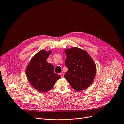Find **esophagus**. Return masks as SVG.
Returning a JSON list of instances; mask_svg holds the SVG:
<instances>
[{
    "label": "esophagus",
    "mask_w": 124,
    "mask_h": 124,
    "mask_svg": "<svg viewBox=\"0 0 124 124\" xmlns=\"http://www.w3.org/2000/svg\"><path fill=\"white\" fill-rule=\"evenodd\" d=\"M60 75H61V77H62V78H63V77H64V74H63V73H61L60 74Z\"/></svg>",
    "instance_id": "esophagus-1"
}]
</instances>
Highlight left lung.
<instances>
[{
	"instance_id": "1",
	"label": "left lung",
	"mask_w": 124,
	"mask_h": 124,
	"mask_svg": "<svg viewBox=\"0 0 124 124\" xmlns=\"http://www.w3.org/2000/svg\"><path fill=\"white\" fill-rule=\"evenodd\" d=\"M65 64L68 71L64 77L76 91L89 87L95 78L96 68L91 57L85 50L73 47L65 50Z\"/></svg>"
}]
</instances>
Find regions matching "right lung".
Returning <instances> with one entry per match:
<instances>
[{
  "mask_svg": "<svg viewBox=\"0 0 124 124\" xmlns=\"http://www.w3.org/2000/svg\"><path fill=\"white\" fill-rule=\"evenodd\" d=\"M51 54L42 50L31 59L27 68L26 75L28 81L36 90L47 92L52 89L61 76L54 73V67L46 60Z\"/></svg>",
  "mask_w": 124,
  "mask_h": 124,
  "instance_id": "right-lung-1",
  "label": "right lung"
}]
</instances>
